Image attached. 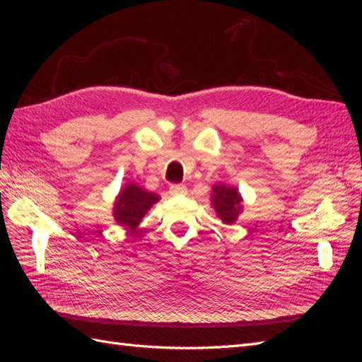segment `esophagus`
Returning <instances> with one entry per match:
<instances>
[{"label":"esophagus","mask_w":362,"mask_h":362,"mask_svg":"<svg viewBox=\"0 0 362 362\" xmlns=\"http://www.w3.org/2000/svg\"><path fill=\"white\" fill-rule=\"evenodd\" d=\"M169 194H171V196H185L187 194V187L171 185V187H169Z\"/></svg>","instance_id":"esophagus-1"}]
</instances>
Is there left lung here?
Listing matches in <instances>:
<instances>
[{
	"mask_svg": "<svg viewBox=\"0 0 362 362\" xmlns=\"http://www.w3.org/2000/svg\"><path fill=\"white\" fill-rule=\"evenodd\" d=\"M241 201V194L238 193L236 188L224 185V183H216L213 187L211 205L224 224H233V222H236L238 216L243 211Z\"/></svg>",
	"mask_w": 362,
	"mask_h": 362,
	"instance_id": "left-lung-1",
	"label": "left lung"
}]
</instances>
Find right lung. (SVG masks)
I'll return each instance as SVG.
<instances>
[{
    "mask_svg": "<svg viewBox=\"0 0 362 362\" xmlns=\"http://www.w3.org/2000/svg\"><path fill=\"white\" fill-rule=\"evenodd\" d=\"M158 201V194L149 193L135 183H127L124 188H121L117 201H115L113 216L121 227L135 230L144 214Z\"/></svg>",
    "mask_w": 362,
    "mask_h": 362,
    "instance_id": "obj_1",
    "label": "right lung"
}]
</instances>
